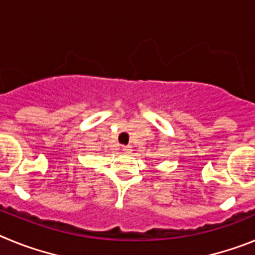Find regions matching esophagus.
I'll return each mask as SVG.
<instances>
[{
	"label": "esophagus",
	"mask_w": 255,
	"mask_h": 255,
	"mask_svg": "<svg viewBox=\"0 0 255 255\" xmlns=\"http://www.w3.org/2000/svg\"><path fill=\"white\" fill-rule=\"evenodd\" d=\"M123 150L125 153H130V152H131V147H129V145H126V147L123 148Z\"/></svg>",
	"instance_id": "1"
}]
</instances>
